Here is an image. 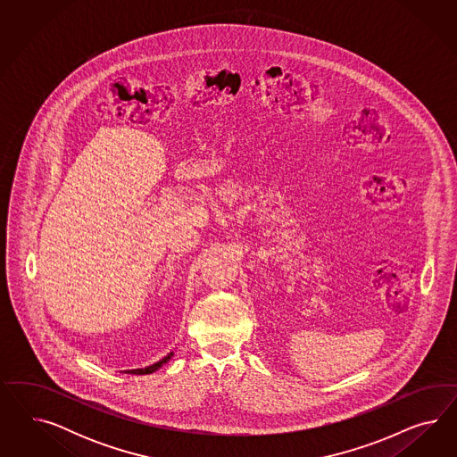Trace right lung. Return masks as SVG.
Masks as SVG:
<instances>
[{"label":"right lung","instance_id":"obj_1","mask_svg":"<svg viewBox=\"0 0 457 457\" xmlns=\"http://www.w3.org/2000/svg\"><path fill=\"white\" fill-rule=\"evenodd\" d=\"M172 355H174V352H170V353H167L166 357L162 360H159V361H155L153 365H149V367H144V369H134V370H125L127 374L132 375H145V374H153L155 372L157 369H161L164 363H167L169 360L172 359Z\"/></svg>","mask_w":457,"mask_h":457}]
</instances>
